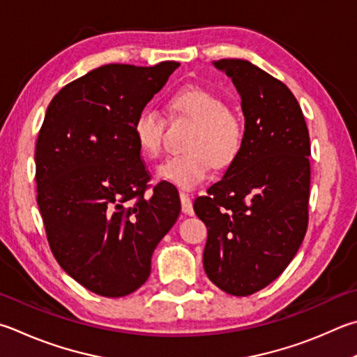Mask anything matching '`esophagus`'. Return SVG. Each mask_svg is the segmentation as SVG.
Wrapping results in <instances>:
<instances>
[{"label": "esophagus", "mask_w": 357, "mask_h": 357, "mask_svg": "<svg viewBox=\"0 0 357 357\" xmlns=\"http://www.w3.org/2000/svg\"><path fill=\"white\" fill-rule=\"evenodd\" d=\"M179 199H181V209H183V212L187 213V215H192L193 207H192V198L189 193L179 192Z\"/></svg>", "instance_id": "1"}]
</instances>
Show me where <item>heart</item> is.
<instances>
[{"mask_svg":"<svg viewBox=\"0 0 357 357\" xmlns=\"http://www.w3.org/2000/svg\"><path fill=\"white\" fill-rule=\"evenodd\" d=\"M168 109L195 123V128L185 144L189 153L167 158L158 167L159 178L181 189H193L207 178L212 165L223 168L237 159L243 145V125L218 93L197 86L184 87L170 96ZM164 131V116L150 106L142 107L132 120L142 156L159 158Z\"/></svg>","mask_w":357,"mask_h":357,"instance_id":"1","label":"heart"}]
</instances>
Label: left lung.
I'll list each match as a JSON object with an SVG mask.
<instances>
[{"mask_svg":"<svg viewBox=\"0 0 357 357\" xmlns=\"http://www.w3.org/2000/svg\"><path fill=\"white\" fill-rule=\"evenodd\" d=\"M242 98L243 145L225 176L193 204L207 228L206 275L246 296L267 287L295 257L309 223L310 140L286 84L242 59H220Z\"/></svg>","mask_w":357,"mask_h":357,"instance_id":"8db88e82","label":"left lung"}]
</instances>
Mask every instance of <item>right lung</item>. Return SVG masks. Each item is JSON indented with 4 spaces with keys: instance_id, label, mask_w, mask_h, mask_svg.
I'll return each instance as SVG.
<instances>
[{
    "instance_id": "right-lung-1",
    "label": "right lung",
    "mask_w": 357,
    "mask_h": 357,
    "mask_svg": "<svg viewBox=\"0 0 357 357\" xmlns=\"http://www.w3.org/2000/svg\"><path fill=\"white\" fill-rule=\"evenodd\" d=\"M179 62L89 71L54 95L36 144L37 204L51 252L90 291L126 296L181 212L178 192L151 189L132 120ZM153 190L151 194H146Z\"/></svg>"
}]
</instances>
